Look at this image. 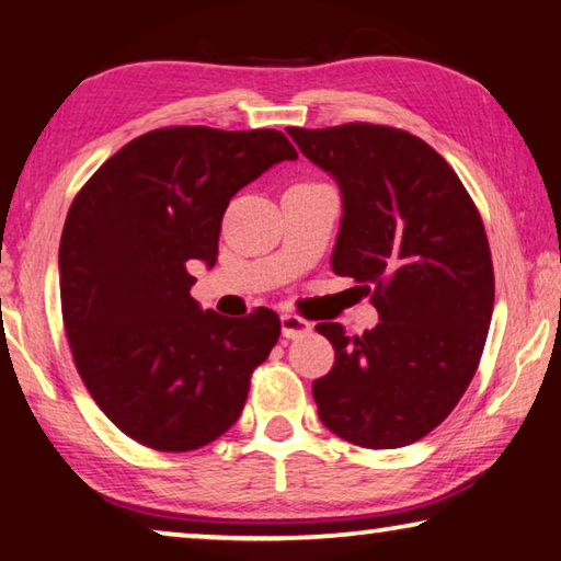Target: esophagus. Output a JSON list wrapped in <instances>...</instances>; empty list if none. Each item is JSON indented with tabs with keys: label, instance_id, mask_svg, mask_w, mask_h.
<instances>
[{
	"label": "esophagus",
	"instance_id": "34e87169",
	"mask_svg": "<svg viewBox=\"0 0 561 561\" xmlns=\"http://www.w3.org/2000/svg\"><path fill=\"white\" fill-rule=\"evenodd\" d=\"M311 324L307 319H301L297 314H282V336L284 339H299L304 334H309Z\"/></svg>",
	"mask_w": 561,
	"mask_h": 561
}]
</instances>
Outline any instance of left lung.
<instances>
[{
  "label": "left lung",
  "mask_w": 561,
  "mask_h": 561,
  "mask_svg": "<svg viewBox=\"0 0 561 561\" xmlns=\"http://www.w3.org/2000/svg\"><path fill=\"white\" fill-rule=\"evenodd\" d=\"M287 133L339 183L331 267L371 291L381 319L364 336L317 324L336 351L311 386L319 417L360 448H403L450 415L478 371L495 304L485 227L455 170L408 130Z\"/></svg>",
  "instance_id": "1"
}]
</instances>
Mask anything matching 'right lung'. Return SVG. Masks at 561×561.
Returning <instances> with one entry per match:
<instances>
[{"label":"right lung","mask_w":561,"mask_h":561,"mask_svg":"<svg viewBox=\"0 0 561 561\" xmlns=\"http://www.w3.org/2000/svg\"><path fill=\"white\" fill-rule=\"evenodd\" d=\"M297 160L279 130L158 128L111 156L73 197L59 244L66 339L96 405L128 438L187 453L240 417L279 317L203 311L197 262H217L237 190Z\"/></svg>","instance_id":"right-lung-1"}]
</instances>
